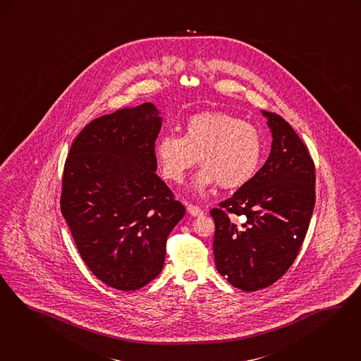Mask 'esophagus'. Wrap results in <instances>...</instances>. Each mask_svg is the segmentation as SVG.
I'll list each match as a JSON object with an SVG mask.
<instances>
[{
    "label": "esophagus",
    "instance_id": "1",
    "mask_svg": "<svg viewBox=\"0 0 361 361\" xmlns=\"http://www.w3.org/2000/svg\"><path fill=\"white\" fill-rule=\"evenodd\" d=\"M187 211L192 216H202V215H204V211L202 208L195 205V204H189L187 207Z\"/></svg>",
    "mask_w": 361,
    "mask_h": 361
}]
</instances>
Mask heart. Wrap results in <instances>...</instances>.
Masks as SVG:
<instances>
[{
    "mask_svg": "<svg viewBox=\"0 0 361 361\" xmlns=\"http://www.w3.org/2000/svg\"><path fill=\"white\" fill-rule=\"evenodd\" d=\"M154 156L162 176L174 184L184 183L197 159L204 166L195 189L219 184L235 189L247 184L259 169L263 140L257 126L226 113L190 116L183 134H162L154 145Z\"/></svg>",
    "mask_w": 361,
    "mask_h": 361,
    "instance_id": "b5f03b06",
    "label": "heart"
}]
</instances>
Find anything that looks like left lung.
Wrapping results in <instances>:
<instances>
[{"label": "left lung", "instance_id": "8db88e82", "mask_svg": "<svg viewBox=\"0 0 361 361\" xmlns=\"http://www.w3.org/2000/svg\"><path fill=\"white\" fill-rule=\"evenodd\" d=\"M271 153L257 174L211 209L217 271L232 286L257 291L276 282L297 258L316 204V166L288 122L262 111ZM236 216H245L242 226Z\"/></svg>", "mask_w": 361, "mask_h": 361}]
</instances>
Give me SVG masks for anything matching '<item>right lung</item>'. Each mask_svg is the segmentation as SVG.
Returning <instances> with one entry per match:
<instances>
[{
    "mask_svg": "<svg viewBox=\"0 0 361 361\" xmlns=\"http://www.w3.org/2000/svg\"><path fill=\"white\" fill-rule=\"evenodd\" d=\"M161 116L152 103L91 121L64 164L60 209L87 267L133 291L161 273L185 207L156 174Z\"/></svg>",
    "mask_w": 361,
    "mask_h": 361,
    "instance_id": "add662e5",
    "label": "right lung"
}]
</instances>
